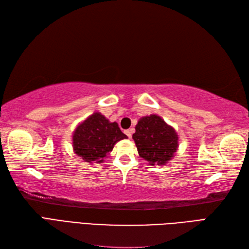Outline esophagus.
<instances>
[{
    "instance_id": "esophagus-1",
    "label": "esophagus",
    "mask_w": 249,
    "mask_h": 249,
    "mask_svg": "<svg viewBox=\"0 0 249 249\" xmlns=\"http://www.w3.org/2000/svg\"><path fill=\"white\" fill-rule=\"evenodd\" d=\"M133 132H134V130L133 129H130V130H126L124 133H125V135L129 138H132V135H133Z\"/></svg>"
}]
</instances>
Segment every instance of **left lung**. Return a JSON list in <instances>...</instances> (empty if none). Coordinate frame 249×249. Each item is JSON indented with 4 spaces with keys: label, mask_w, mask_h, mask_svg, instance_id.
Returning <instances> with one entry per match:
<instances>
[{
    "label": "left lung",
    "mask_w": 249,
    "mask_h": 249,
    "mask_svg": "<svg viewBox=\"0 0 249 249\" xmlns=\"http://www.w3.org/2000/svg\"><path fill=\"white\" fill-rule=\"evenodd\" d=\"M133 139L138 154L149 165H165L175 157L178 147L176 130L156 114L138 120Z\"/></svg>",
    "instance_id": "1"
}]
</instances>
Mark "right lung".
Returning a JSON list of instances; mask_svg holds the SVG:
<instances>
[{"instance_id":"1","label":"right lung","mask_w":249,"mask_h":249,"mask_svg":"<svg viewBox=\"0 0 249 249\" xmlns=\"http://www.w3.org/2000/svg\"><path fill=\"white\" fill-rule=\"evenodd\" d=\"M126 138L117 123H110L100 112H95L76 127L72 147L84 162L103 163L115 143Z\"/></svg>"}]
</instances>
